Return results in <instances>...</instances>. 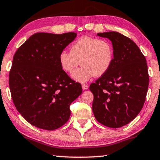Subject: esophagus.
Listing matches in <instances>:
<instances>
[{
	"label": "esophagus",
	"instance_id": "1",
	"mask_svg": "<svg viewBox=\"0 0 160 160\" xmlns=\"http://www.w3.org/2000/svg\"><path fill=\"white\" fill-rule=\"evenodd\" d=\"M82 89H84V90H86V89H87L89 88V86L87 84H83L82 85Z\"/></svg>",
	"mask_w": 160,
	"mask_h": 160
}]
</instances>
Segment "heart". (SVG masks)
I'll return each instance as SVG.
<instances>
[{
	"label": "heart",
	"mask_w": 160,
	"mask_h": 160,
	"mask_svg": "<svg viewBox=\"0 0 160 160\" xmlns=\"http://www.w3.org/2000/svg\"><path fill=\"white\" fill-rule=\"evenodd\" d=\"M113 60V49L108 41L82 36L72 43L70 52L62 51L59 54L60 67L71 73L78 65L82 66L73 73L76 81L85 82L95 75L100 76L108 71Z\"/></svg>",
	"instance_id": "obj_1"
}]
</instances>
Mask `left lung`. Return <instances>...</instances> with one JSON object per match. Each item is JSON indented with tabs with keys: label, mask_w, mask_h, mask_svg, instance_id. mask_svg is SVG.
Returning a JSON list of instances; mask_svg holds the SVG:
<instances>
[{
	"label": "left lung",
	"mask_w": 160,
	"mask_h": 160,
	"mask_svg": "<svg viewBox=\"0 0 160 160\" xmlns=\"http://www.w3.org/2000/svg\"><path fill=\"white\" fill-rule=\"evenodd\" d=\"M111 41L113 60L108 71L89 86L92 111L100 124L121 128L135 119L143 108L149 76L145 57L130 38L118 32L98 33Z\"/></svg>",
	"instance_id": "1"
}]
</instances>
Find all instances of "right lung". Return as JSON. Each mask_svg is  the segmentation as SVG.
Masks as SVG:
<instances>
[{
  "instance_id": "right-lung-1",
  "label": "right lung",
  "mask_w": 160,
  "mask_h": 160,
  "mask_svg": "<svg viewBox=\"0 0 160 160\" xmlns=\"http://www.w3.org/2000/svg\"><path fill=\"white\" fill-rule=\"evenodd\" d=\"M77 36L37 32L15 52L9 73L11 95L19 113L32 125L56 130L69 119L70 105L82 92L61 68L59 54Z\"/></svg>"
}]
</instances>
